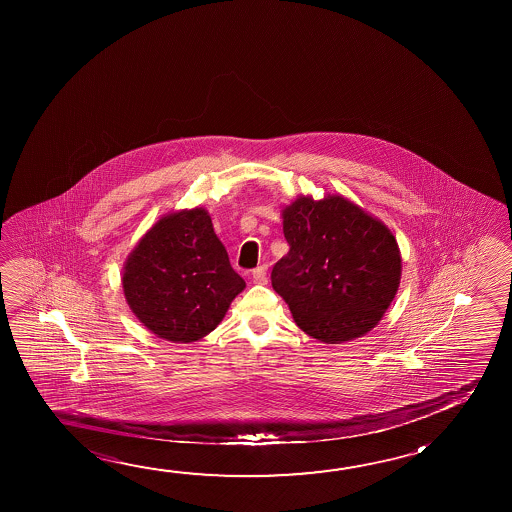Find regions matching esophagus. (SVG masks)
Wrapping results in <instances>:
<instances>
[{
    "instance_id": "esophagus-1",
    "label": "esophagus",
    "mask_w": 512,
    "mask_h": 512,
    "mask_svg": "<svg viewBox=\"0 0 512 512\" xmlns=\"http://www.w3.org/2000/svg\"><path fill=\"white\" fill-rule=\"evenodd\" d=\"M252 278L255 284L266 285L268 284V273H266V266H259L252 271Z\"/></svg>"
}]
</instances>
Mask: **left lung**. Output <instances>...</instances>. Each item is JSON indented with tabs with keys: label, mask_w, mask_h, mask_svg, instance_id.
<instances>
[{
	"label": "left lung",
	"mask_w": 512,
	"mask_h": 512,
	"mask_svg": "<svg viewBox=\"0 0 512 512\" xmlns=\"http://www.w3.org/2000/svg\"><path fill=\"white\" fill-rule=\"evenodd\" d=\"M289 253L271 284L296 325L321 343L364 336L393 302L402 277L394 235L343 196H300L284 209Z\"/></svg>",
	"instance_id": "obj_1"
}]
</instances>
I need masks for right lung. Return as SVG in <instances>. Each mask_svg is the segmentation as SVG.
I'll return each mask as SVG.
<instances>
[{
    "label": "right lung",
    "instance_id": "obj_1",
    "mask_svg": "<svg viewBox=\"0 0 512 512\" xmlns=\"http://www.w3.org/2000/svg\"><path fill=\"white\" fill-rule=\"evenodd\" d=\"M244 285L203 209L160 219L123 271L132 312L153 334L173 343H193L212 332Z\"/></svg>",
    "mask_w": 512,
    "mask_h": 512
}]
</instances>
